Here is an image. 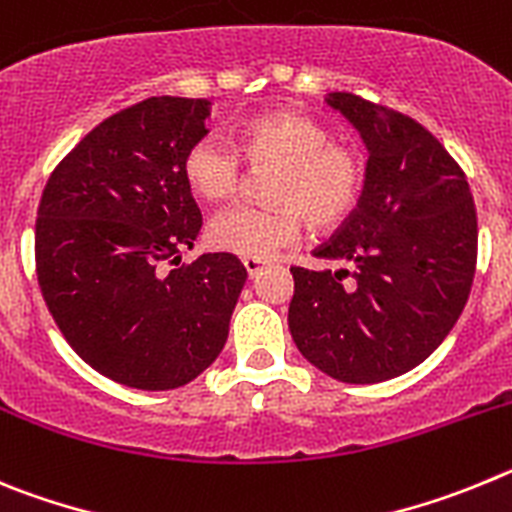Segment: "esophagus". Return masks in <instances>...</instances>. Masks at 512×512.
<instances>
[{
    "label": "esophagus",
    "instance_id": "1",
    "mask_svg": "<svg viewBox=\"0 0 512 512\" xmlns=\"http://www.w3.org/2000/svg\"><path fill=\"white\" fill-rule=\"evenodd\" d=\"M242 265H245L247 275H250V278H255V275L260 273L262 267H265V262L257 260V257H242Z\"/></svg>",
    "mask_w": 512,
    "mask_h": 512
}]
</instances>
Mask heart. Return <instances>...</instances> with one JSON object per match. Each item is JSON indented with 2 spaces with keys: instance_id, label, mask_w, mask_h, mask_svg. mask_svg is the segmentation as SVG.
<instances>
[{
  "instance_id": "obj_1",
  "label": "heart",
  "mask_w": 512,
  "mask_h": 512,
  "mask_svg": "<svg viewBox=\"0 0 512 512\" xmlns=\"http://www.w3.org/2000/svg\"><path fill=\"white\" fill-rule=\"evenodd\" d=\"M242 158L278 165L267 178L265 199L224 209L206 229L209 245L239 257H273L313 229L331 232L357 211L365 193V160L334 142V132L311 114L270 109L239 127V153L216 135H204L183 155V178L204 201L229 199L242 178Z\"/></svg>"
}]
</instances>
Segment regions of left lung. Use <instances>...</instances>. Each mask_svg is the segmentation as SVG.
Masks as SVG:
<instances>
[{
  "label": "left lung",
  "instance_id": "obj_1",
  "mask_svg": "<svg viewBox=\"0 0 512 512\" xmlns=\"http://www.w3.org/2000/svg\"><path fill=\"white\" fill-rule=\"evenodd\" d=\"M367 145L365 193L313 255L349 267H290L298 352L334 380H390L421 365L462 316L477 265L464 170L431 132L390 107L329 94Z\"/></svg>",
  "mask_w": 512,
  "mask_h": 512
}]
</instances>
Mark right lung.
I'll return each mask as SVG.
<instances>
[{"label":"right lung","instance_id":"1","mask_svg":"<svg viewBox=\"0 0 512 512\" xmlns=\"http://www.w3.org/2000/svg\"><path fill=\"white\" fill-rule=\"evenodd\" d=\"M206 117L209 101L181 96L122 109L58 163L40 199L35 267L50 316L86 365L127 388L199 377L247 280L229 252L181 265L201 229L183 155Z\"/></svg>","mask_w":512,"mask_h":512}]
</instances>
